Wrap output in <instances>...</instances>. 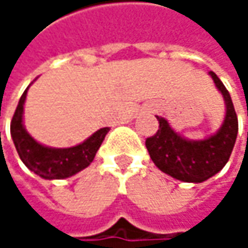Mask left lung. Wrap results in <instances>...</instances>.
Here are the masks:
<instances>
[{
  "mask_svg": "<svg viewBox=\"0 0 248 248\" xmlns=\"http://www.w3.org/2000/svg\"><path fill=\"white\" fill-rule=\"evenodd\" d=\"M210 76L225 102L221 127L205 139L191 140L176 133L167 119L156 116L159 129L145 142L154 164L162 172L182 182L200 184L220 172L228 162L237 139L238 119L231 96L218 76L214 72H210Z\"/></svg>",
  "mask_w": 248,
  "mask_h": 248,
  "instance_id": "8db88e82",
  "label": "left lung"
}]
</instances>
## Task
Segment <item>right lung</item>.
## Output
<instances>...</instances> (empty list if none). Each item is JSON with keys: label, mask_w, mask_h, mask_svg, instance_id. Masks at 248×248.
Returning <instances> with one entry per match:
<instances>
[{"label": "right lung", "mask_w": 248, "mask_h": 248, "mask_svg": "<svg viewBox=\"0 0 248 248\" xmlns=\"http://www.w3.org/2000/svg\"><path fill=\"white\" fill-rule=\"evenodd\" d=\"M28 87L23 93L11 121V138L25 167L44 179L69 178L87 168L94 159L97 149L100 148L105 136L110 129L102 127L84 142L72 148H50L38 143L25 130L23 124V112Z\"/></svg>", "instance_id": "right-lung-1"}]
</instances>
